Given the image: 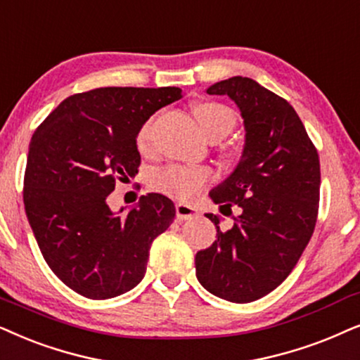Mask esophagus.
Wrapping results in <instances>:
<instances>
[{"label": "esophagus", "instance_id": "34e87169", "mask_svg": "<svg viewBox=\"0 0 360 360\" xmlns=\"http://www.w3.org/2000/svg\"><path fill=\"white\" fill-rule=\"evenodd\" d=\"M175 213H176V218L184 221V220H190V218L197 217L198 210L195 208V207H191V205L176 203V205H175Z\"/></svg>", "mask_w": 360, "mask_h": 360}]
</instances>
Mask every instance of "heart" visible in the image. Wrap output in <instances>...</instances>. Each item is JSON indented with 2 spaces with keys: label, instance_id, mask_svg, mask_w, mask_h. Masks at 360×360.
I'll list each match as a JSON object with an SVG mask.
<instances>
[{
  "label": "heart",
  "instance_id": "1",
  "mask_svg": "<svg viewBox=\"0 0 360 360\" xmlns=\"http://www.w3.org/2000/svg\"><path fill=\"white\" fill-rule=\"evenodd\" d=\"M193 114L197 117L200 129L208 139L225 137L233 130L236 124V115L230 107L214 101H202L193 105ZM152 129L153 119H148L139 129L135 143L140 153L152 150ZM213 179V170L210 167L195 165H167L158 169L150 176L153 190L169 195L176 200H193L202 193L205 185Z\"/></svg>",
  "mask_w": 360,
  "mask_h": 360
}]
</instances>
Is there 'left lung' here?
Instances as JSON below:
<instances>
[{"mask_svg":"<svg viewBox=\"0 0 360 360\" xmlns=\"http://www.w3.org/2000/svg\"><path fill=\"white\" fill-rule=\"evenodd\" d=\"M240 107L245 147L236 169L210 191L214 203L241 214L231 230L195 256L197 278L214 296L251 302L289 276L309 243L319 208V155L300 115L283 97L250 77L235 76L207 89Z\"/></svg>","mask_w":360,"mask_h":360,"instance_id":"obj_1","label":"left lung"}]
</instances>
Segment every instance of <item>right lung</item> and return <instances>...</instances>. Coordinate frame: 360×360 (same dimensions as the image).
Returning <instances> with one entry per match:
<instances>
[{
	"label": "right lung",
	"mask_w": 360,
	"mask_h": 360,
	"mask_svg": "<svg viewBox=\"0 0 360 360\" xmlns=\"http://www.w3.org/2000/svg\"><path fill=\"white\" fill-rule=\"evenodd\" d=\"M179 99V87L92 89L64 99L32 135L26 217L53 273L89 300L137 286L152 241L174 221V202L160 193L142 195L127 214L107 197L139 172L142 124Z\"/></svg>",
	"instance_id": "right-lung-1"
}]
</instances>
